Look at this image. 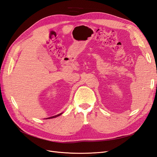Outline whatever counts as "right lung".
Instances as JSON below:
<instances>
[{"instance_id":"obj_1","label":"right lung","mask_w":157,"mask_h":157,"mask_svg":"<svg viewBox=\"0 0 157 157\" xmlns=\"http://www.w3.org/2000/svg\"><path fill=\"white\" fill-rule=\"evenodd\" d=\"M61 114L62 113H60V114H58V115H55V116H53V117H49V118H46V119H50V118H55V117H58V116H59V115H61Z\"/></svg>"}]
</instances>
